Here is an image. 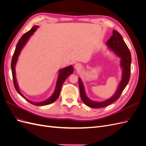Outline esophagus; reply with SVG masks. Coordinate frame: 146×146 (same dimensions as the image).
I'll use <instances>...</instances> for the list:
<instances>
[{
    "label": "esophagus",
    "mask_w": 146,
    "mask_h": 146,
    "mask_svg": "<svg viewBox=\"0 0 146 146\" xmlns=\"http://www.w3.org/2000/svg\"><path fill=\"white\" fill-rule=\"evenodd\" d=\"M74 68L77 70H79L82 68V65L80 63H76L74 66Z\"/></svg>",
    "instance_id": "obj_1"
}]
</instances>
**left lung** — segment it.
<instances>
[{
    "mask_svg": "<svg viewBox=\"0 0 146 146\" xmlns=\"http://www.w3.org/2000/svg\"><path fill=\"white\" fill-rule=\"evenodd\" d=\"M106 45L108 46L110 50H111L117 56L121 58L120 65L122 69L121 80L119 83L116 92L111 98L102 102H96L91 100L86 96L83 83L80 78H78L80 98L83 103L91 108H99L105 107L115 102L119 98L130 80L131 62V54L121 34L116 30H113V35L107 41Z\"/></svg>",
    "mask_w": 146,
    "mask_h": 146,
    "instance_id": "left-lung-1",
    "label": "left lung"
}]
</instances>
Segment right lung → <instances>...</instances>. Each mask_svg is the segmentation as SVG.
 Returning <instances> with one entry per match:
<instances>
[{"label":"right lung","mask_w":146,"mask_h":146,"mask_svg":"<svg viewBox=\"0 0 146 146\" xmlns=\"http://www.w3.org/2000/svg\"><path fill=\"white\" fill-rule=\"evenodd\" d=\"M38 27H39L38 25L33 26V27L32 28V29L30 30L27 33H25L23 35V36L21 38L18 42H17V44L15 50L14 52V54H13V57H12L11 68V71H12L13 83H14V86H15V88L16 90L17 91V92H18V93L22 97H23V98H24L26 100L28 101L29 103L32 104L34 105H36V106H44V105H47L53 103L54 102H55L57 99L58 98L63 84L64 82V81L66 80V79L68 78V77L69 76L70 74L73 73L74 68L72 67V65H70V66H67V67H66L64 68L61 69L59 70L58 76V78H57V80H56L55 91L54 92V93H53V94L47 99L44 100V101H42V102H35L31 101V100L27 99V98H25V97L23 96V94H22V93L19 90L18 84H17V83L16 77V71H15L16 64L17 63V59H18V56L20 54L22 49H23V48L24 47L25 44L27 43V42L28 41L30 37L32 36V35H33L34 32L36 31V29H38Z\"/></svg>","instance_id":"obj_1"}]
</instances>
